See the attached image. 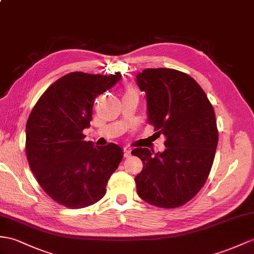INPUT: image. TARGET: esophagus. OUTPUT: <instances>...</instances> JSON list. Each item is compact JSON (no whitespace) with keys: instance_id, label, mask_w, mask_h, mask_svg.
<instances>
[{"instance_id":"34e87169","label":"esophagus","mask_w":254,"mask_h":254,"mask_svg":"<svg viewBox=\"0 0 254 254\" xmlns=\"http://www.w3.org/2000/svg\"><path fill=\"white\" fill-rule=\"evenodd\" d=\"M131 155V150L129 147H124V156L129 157Z\"/></svg>"}]
</instances>
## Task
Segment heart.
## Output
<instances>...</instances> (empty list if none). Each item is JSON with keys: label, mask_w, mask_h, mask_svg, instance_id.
<instances>
[{"label": "heart", "mask_w": 254, "mask_h": 254, "mask_svg": "<svg viewBox=\"0 0 254 254\" xmlns=\"http://www.w3.org/2000/svg\"><path fill=\"white\" fill-rule=\"evenodd\" d=\"M128 92H134V90H132V89H130V90H129Z\"/></svg>", "instance_id": "b5f03b06"}]
</instances>
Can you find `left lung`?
<instances>
[{"mask_svg":"<svg viewBox=\"0 0 254 254\" xmlns=\"http://www.w3.org/2000/svg\"><path fill=\"white\" fill-rule=\"evenodd\" d=\"M135 80L145 92L147 121L164 134L166 148L131 151L143 169L134 178L140 198L160 208L190 201L211 170L219 132L212 104L196 80L174 69H145Z\"/></svg>","mask_w":254,"mask_h":254,"instance_id":"1","label":"left lung"}]
</instances>
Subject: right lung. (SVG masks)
<instances>
[{
    "instance_id": "add662e5",
    "label": "right lung",
    "mask_w": 254,
    "mask_h": 254,
    "mask_svg": "<svg viewBox=\"0 0 254 254\" xmlns=\"http://www.w3.org/2000/svg\"><path fill=\"white\" fill-rule=\"evenodd\" d=\"M111 75L72 72L49 86L31 111L26 154L36 180L60 205L79 209L106 195L107 184L123 158L114 143L95 146L82 133L90 127L96 98L120 82Z\"/></svg>"
}]
</instances>
